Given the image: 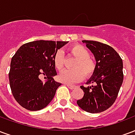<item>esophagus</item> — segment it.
I'll use <instances>...</instances> for the list:
<instances>
[{
  "label": "esophagus",
  "mask_w": 135,
  "mask_h": 135,
  "mask_svg": "<svg viewBox=\"0 0 135 135\" xmlns=\"http://www.w3.org/2000/svg\"><path fill=\"white\" fill-rule=\"evenodd\" d=\"M65 85H66V86H67L68 88H69V89H71V90H73L74 88H75V87H76V86H75V85H69V84H66H66H65Z\"/></svg>",
  "instance_id": "obj_1"
}]
</instances>
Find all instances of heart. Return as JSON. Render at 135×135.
Masks as SVG:
<instances>
[{
    "label": "heart",
    "instance_id": "1",
    "mask_svg": "<svg viewBox=\"0 0 135 135\" xmlns=\"http://www.w3.org/2000/svg\"><path fill=\"white\" fill-rule=\"evenodd\" d=\"M69 52L76 57L73 67L74 69H65L59 75V79L66 83H74L93 75L96 70V64L93 59L90 57L89 50L81 45L75 44L69 47ZM65 56L63 50L59 49L53 56V64L57 70L61 71L64 69Z\"/></svg>",
    "mask_w": 135,
    "mask_h": 135
}]
</instances>
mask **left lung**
<instances>
[{"label": "left lung", "instance_id": "obj_1", "mask_svg": "<svg viewBox=\"0 0 135 135\" xmlns=\"http://www.w3.org/2000/svg\"><path fill=\"white\" fill-rule=\"evenodd\" d=\"M93 53L96 60V70L88 81L92 85L80 88L84 95L76 103L82 110L91 113L107 110L116 100L124 79L123 62L118 53L104 43L93 40H82Z\"/></svg>", "mask_w": 135, "mask_h": 135}]
</instances>
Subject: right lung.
Masks as SVG:
<instances>
[{
	"mask_svg": "<svg viewBox=\"0 0 135 135\" xmlns=\"http://www.w3.org/2000/svg\"><path fill=\"white\" fill-rule=\"evenodd\" d=\"M67 42L36 40L22 45L16 51L11 59L8 78L12 95L21 106L39 110L53 100L61 85L53 79L57 74L53 56Z\"/></svg>",
	"mask_w": 135,
	"mask_h": 135,
	"instance_id": "add662e5",
	"label": "right lung"
}]
</instances>
